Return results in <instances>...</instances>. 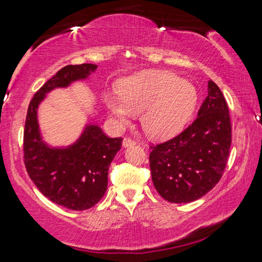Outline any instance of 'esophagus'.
<instances>
[{
	"mask_svg": "<svg viewBox=\"0 0 262 262\" xmlns=\"http://www.w3.org/2000/svg\"><path fill=\"white\" fill-rule=\"evenodd\" d=\"M136 142L134 140L129 139V137H125L122 141V147L123 148H128V147H133V145H135Z\"/></svg>",
	"mask_w": 262,
	"mask_h": 262,
	"instance_id": "obj_1",
	"label": "esophagus"
}]
</instances>
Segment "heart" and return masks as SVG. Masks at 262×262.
<instances>
[{
    "mask_svg": "<svg viewBox=\"0 0 262 262\" xmlns=\"http://www.w3.org/2000/svg\"><path fill=\"white\" fill-rule=\"evenodd\" d=\"M199 99L194 84L163 70H145L123 79L120 91H108L104 103L118 125L141 113V125L154 139L176 135L189 121Z\"/></svg>",
    "mask_w": 262,
    "mask_h": 262,
    "instance_id": "b5f03b06",
    "label": "heart"
}]
</instances>
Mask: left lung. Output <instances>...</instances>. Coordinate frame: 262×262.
Here are the masks:
<instances>
[{
	"label": "left lung",
	"instance_id": "obj_1",
	"mask_svg": "<svg viewBox=\"0 0 262 262\" xmlns=\"http://www.w3.org/2000/svg\"><path fill=\"white\" fill-rule=\"evenodd\" d=\"M231 145V122L220 88L208 82V96L192 125L173 139L151 147L150 170L155 188L172 203L206 195L223 174Z\"/></svg>",
	"mask_w": 262,
	"mask_h": 262
}]
</instances>
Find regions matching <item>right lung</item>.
<instances>
[{
    "instance_id": "obj_1",
    "label": "right lung",
    "mask_w": 262,
    "mask_h": 262,
    "mask_svg": "<svg viewBox=\"0 0 262 262\" xmlns=\"http://www.w3.org/2000/svg\"><path fill=\"white\" fill-rule=\"evenodd\" d=\"M98 66H66L35 92L30 101L24 129V164L38 189L56 205L85 210L100 201L107 189L111 162L121 149V137L106 136L88 121L78 139L67 147H52L41 135L38 108L48 92L85 81Z\"/></svg>"
}]
</instances>
